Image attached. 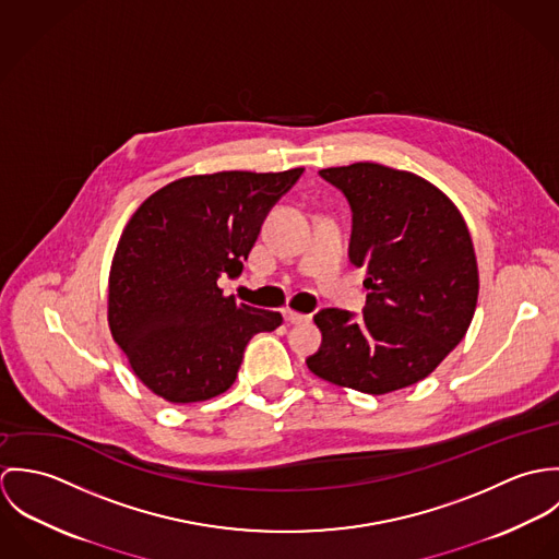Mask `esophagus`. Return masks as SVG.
<instances>
[{
  "mask_svg": "<svg viewBox=\"0 0 559 559\" xmlns=\"http://www.w3.org/2000/svg\"><path fill=\"white\" fill-rule=\"evenodd\" d=\"M284 319L288 324H304V322H310L312 317L310 314H299V312H290V310H286L284 312Z\"/></svg>",
  "mask_w": 559,
  "mask_h": 559,
  "instance_id": "obj_1",
  "label": "esophagus"
}]
</instances>
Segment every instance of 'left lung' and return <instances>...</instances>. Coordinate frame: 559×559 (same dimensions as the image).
<instances>
[{
    "instance_id": "left-lung-1",
    "label": "left lung",
    "mask_w": 559,
    "mask_h": 559,
    "mask_svg": "<svg viewBox=\"0 0 559 559\" xmlns=\"http://www.w3.org/2000/svg\"><path fill=\"white\" fill-rule=\"evenodd\" d=\"M353 213L348 258L366 269L364 317L324 308L306 359L329 383L388 394L426 379L465 337L478 304L467 224L428 180L379 163L320 169Z\"/></svg>"
}]
</instances>
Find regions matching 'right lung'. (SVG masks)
Segmentation results:
<instances>
[{
	"instance_id": "right-lung-1",
	"label": "right lung",
	"mask_w": 559,
	"mask_h": 559,
	"mask_svg": "<svg viewBox=\"0 0 559 559\" xmlns=\"http://www.w3.org/2000/svg\"><path fill=\"white\" fill-rule=\"evenodd\" d=\"M288 171L187 176L153 193L127 224L109 273V329L140 381L163 400L215 399L237 379L245 346L280 312L224 297L269 211L301 178Z\"/></svg>"
}]
</instances>
